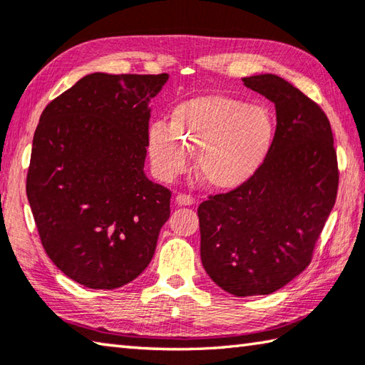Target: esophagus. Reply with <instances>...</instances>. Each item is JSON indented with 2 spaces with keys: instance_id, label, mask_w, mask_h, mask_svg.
I'll return each instance as SVG.
<instances>
[{
  "instance_id": "obj_1",
  "label": "esophagus",
  "mask_w": 365,
  "mask_h": 365,
  "mask_svg": "<svg viewBox=\"0 0 365 365\" xmlns=\"http://www.w3.org/2000/svg\"><path fill=\"white\" fill-rule=\"evenodd\" d=\"M175 202L178 206H193L195 200L188 195H177L175 196Z\"/></svg>"
}]
</instances>
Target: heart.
Wrapping results in <instances>:
<instances>
[{
  "instance_id": "heart-1",
  "label": "heart",
  "mask_w": 365,
  "mask_h": 365,
  "mask_svg": "<svg viewBox=\"0 0 365 365\" xmlns=\"http://www.w3.org/2000/svg\"><path fill=\"white\" fill-rule=\"evenodd\" d=\"M275 137V122L267 109L240 98L201 95L175 104L169 125L153 123L146 146L160 180L183 174L190 153L197 151V177L209 188L233 191L264 169Z\"/></svg>"
}]
</instances>
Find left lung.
<instances>
[{
  "label": "left lung",
  "instance_id": "8db88e82",
  "mask_svg": "<svg viewBox=\"0 0 365 365\" xmlns=\"http://www.w3.org/2000/svg\"><path fill=\"white\" fill-rule=\"evenodd\" d=\"M243 83L275 104L274 150L255 180L197 207L201 261L235 296L270 294L311 262L338 191L330 122L316 103L274 73Z\"/></svg>",
  "mask_w": 365,
  "mask_h": 365
}]
</instances>
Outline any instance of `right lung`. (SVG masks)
Returning a JSON list of instances; mask_svg holds the SVG:
<instances>
[{"mask_svg":"<svg viewBox=\"0 0 365 365\" xmlns=\"http://www.w3.org/2000/svg\"><path fill=\"white\" fill-rule=\"evenodd\" d=\"M168 80L95 72L40 115L27 197L46 255L86 288L137 279L170 215V191L143 170L150 103Z\"/></svg>","mask_w":365,"mask_h":365,"instance_id":"1","label":"right lung"}]
</instances>
